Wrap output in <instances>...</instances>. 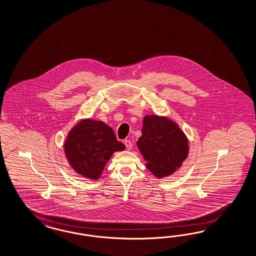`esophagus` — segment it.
<instances>
[{
	"mask_svg": "<svg viewBox=\"0 0 256 256\" xmlns=\"http://www.w3.org/2000/svg\"><path fill=\"white\" fill-rule=\"evenodd\" d=\"M124 146H126V148L128 149V150H132V144L130 140H126L124 142Z\"/></svg>",
	"mask_w": 256,
	"mask_h": 256,
	"instance_id": "1",
	"label": "esophagus"
}]
</instances>
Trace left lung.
<instances>
[{"instance_id":"8db88e82","label":"left lung","mask_w":256,"mask_h":256,"mask_svg":"<svg viewBox=\"0 0 256 256\" xmlns=\"http://www.w3.org/2000/svg\"><path fill=\"white\" fill-rule=\"evenodd\" d=\"M142 135L137 142L146 166L156 178L172 175L182 166L189 154V140L172 118L146 114Z\"/></svg>"}]
</instances>
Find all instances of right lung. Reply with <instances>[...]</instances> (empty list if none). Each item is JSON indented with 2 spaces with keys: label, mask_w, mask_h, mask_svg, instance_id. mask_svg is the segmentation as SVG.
I'll use <instances>...</instances> for the list:
<instances>
[{
  "label": "right lung",
  "mask_w": 256,
  "mask_h": 256,
  "mask_svg": "<svg viewBox=\"0 0 256 256\" xmlns=\"http://www.w3.org/2000/svg\"><path fill=\"white\" fill-rule=\"evenodd\" d=\"M63 147L72 168L93 180L100 177L114 152L126 149L110 126L90 118L82 119L70 130Z\"/></svg>",
  "instance_id": "add662e5"
}]
</instances>
